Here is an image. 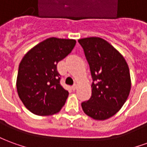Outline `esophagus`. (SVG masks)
Here are the masks:
<instances>
[{"mask_svg":"<svg viewBox=\"0 0 147 147\" xmlns=\"http://www.w3.org/2000/svg\"><path fill=\"white\" fill-rule=\"evenodd\" d=\"M71 88H72V90H76V88H77V85H76V84H74V85H72V86H71Z\"/></svg>","mask_w":147,"mask_h":147,"instance_id":"obj_1","label":"esophagus"}]
</instances>
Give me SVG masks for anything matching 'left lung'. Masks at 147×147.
Returning <instances> with one entry per match:
<instances>
[{
  "mask_svg": "<svg viewBox=\"0 0 147 147\" xmlns=\"http://www.w3.org/2000/svg\"><path fill=\"white\" fill-rule=\"evenodd\" d=\"M83 47L92 76V94L82 102L83 112L94 120L113 117L127 99L131 90L129 68L122 55L98 37L78 40Z\"/></svg>",
  "mask_w": 147,
  "mask_h": 147,
  "instance_id": "obj_1",
  "label": "left lung"
}]
</instances>
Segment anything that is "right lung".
<instances>
[{
	"label": "right lung",
	"mask_w": 147,
	"mask_h": 147,
	"mask_svg": "<svg viewBox=\"0 0 147 147\" xmlns=\"http://www.w3.org/2000/svg\"><path fill=\"white\" fill-rule=\"evenodd\" d=\"M74 39L49 38L25 54L18 71L16 87L26 108L38 116L58 113L66 102L68 91L61 85L57 63L70 53Z\"/></svg>",
	"instance_id": "1"
}]
</instances>
